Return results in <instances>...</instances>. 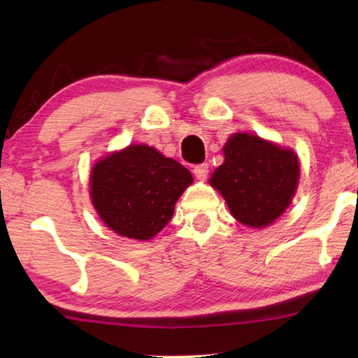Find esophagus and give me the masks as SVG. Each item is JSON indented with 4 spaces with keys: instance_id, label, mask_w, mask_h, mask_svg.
Masks as SVG:
<instances>
[{
    "instance_id": "34e87169",
    "label": "esophagus",
    "mask_w": 358,
    "mask_h": 358,
    "mask_svg": "<svg viewBox=\"0 0 358 358\" xmlns=\"http://www.w3.org/2000/svg\"><path fill=\"white\" fill-rule=\"evenodd\" d=\"M192 172H194V175H196L197 180L203 181L205 178L208 177V166L207 164H199V166L194 167Z\"/></svg>"
}]
</instances>
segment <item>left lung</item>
<instances>
[{"instance_id":"8db88e82","label":"left lung","mask_w":358,"mask_h":358,"mask_svg":"<svg viewBox=\"0 0 358 358\" xmlns=\"http://www.w3.org/2000/svg\"><path fill=\"white\" fill-rule=\"evenodd\" d=\"M222 151L224 162L211 173L210 185L226 199L235 220L256 229L270 226L292 202L299 157L248 132L230 136Z\"/></svg>"}]
</instances>
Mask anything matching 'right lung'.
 Segmentation results:
<instances>
[{
  "label": "right lung",
  "mask_w": 358,
  "mask_h": 358,
  "mask_svg": "<svg viewBox=\"0 0 358 358\" xmlns=\"http://www.w3.org/2000/svg\"><path fill=\"white\" fill-rule=\"evenodd\" d=\"M192 175L148 145H129L99 159L90 175V196L106 226L121 237L150 240L172 220Z\"/></svg>",
  "instance_id": "add662e5"
}]
</instances>
